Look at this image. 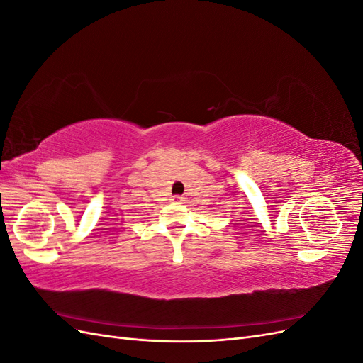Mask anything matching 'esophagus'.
I'll return each mask as SVG.
<instances>
[{
    "mask_svg": "<svg viewBox=\"0 0 363 363\" xmlns=\"http://www.w3.org/2000/svg\"><path fill=\"white\" fill-rule=\"evenodd\" d=\"M172 201H174V203H182V201H183V196H182V195H174V196H172Z\"/></svg>",
    "mask_w": 363,
    "mask_h": 363,
    "instance_id": "esophagus-1",
    "label": "esophagus"
}]
</instances>
